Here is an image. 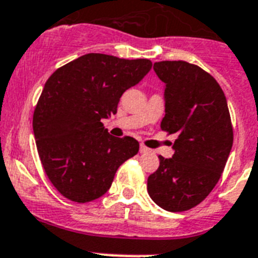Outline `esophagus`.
<instances>
[{"label":"esophagus","instance_id":"esophagus-1","mask_svg":"<svg viewBox=\"0 0 258 258\" xmlns=\"http://www.w3.org/2000/svg\"><path fill=\"white\" fill-rule=\"evenodd\" d=\"M140 153H141V154L150 153V149H147L146 146H144V145H141V146H140Z\"/></svg>","mask_w":258,"mask_h":258}]
</instances>
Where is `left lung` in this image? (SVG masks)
<instances>
[{"label": "left lung", "mask_w": 258, "mask_h": 258, "mask_svg": "<svg viewBox=\"0 0 258 258\" xmlns=\"http://www.w3.org/2000/svg\"><path fill=\"white\" fill-rule=\"evenodd\" d=\"M164 83L160 127L176 134L172 158L159 155V168L147 179V192L167 211L197 206L221 179L234 132L223 90L200 66L185 61L154 63Z\"/></svg>", "instance_id": "left-lung-1"}]
</instances>
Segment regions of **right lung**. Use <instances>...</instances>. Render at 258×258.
<instances>
[{
	"mask_svg": "<svg viewBox=\"0 0 258 258\" xmlns=\"http://www.w3.org/2000/svg\"><path fill=\"white\" fill-rule=\"evenodd\" d=\"M150 60L89 53L48 78L34 112L37 153L48 179L70 201L85 204L111 188L118 167L140 150L132 137L108 133L103 118L150 72Z\"/></svg>",
	"mask_w": 258,
	"mask_h": 258,
	"instance_id": "obj_1",
	"label": "right lung"
}]
</instances>
